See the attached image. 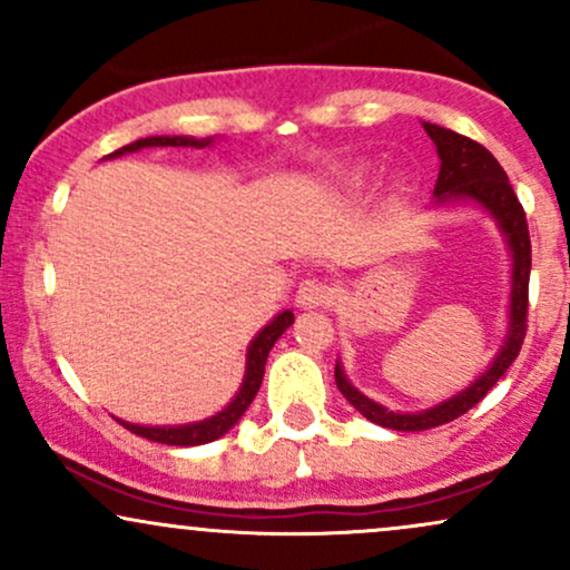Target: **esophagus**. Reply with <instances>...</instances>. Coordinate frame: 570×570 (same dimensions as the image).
Wrapping results in <instances>:
<instances>
[{
  "instance_id": "34e87169",
  "label": "esophagus",
  "mask_w": 570,
  "mask_h": 570,
  "mask_svg": "<svg viewBox=\"0 0 570 570\" xmlns=\"http://www.w3.org/2000/svg\"><path fill=\"white\" fill-rule=\"evenodd\" d=\"M332 286L322 278H305L299 281L297 289V305L299 307H322L332 303Z\"/></svg>"
}]
</instances>
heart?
Listing matches in <instances>:
<instances>
[{
	"instance_id": "heart-1",
	"label": "heart",
	"mask_w": 570,
	"mask_h": 570,
	"mask_svg": "<svg viewBox=\"0 0 570 570\" xmlns=\"http://www.w3.org/2000/svg\"><path fill=\"white\" fill-rule=\"evenodd\" d=\"M367 179H370V174L364 171V168H353V171L345 176V185H348L351 189H358V187L367 185Z\"/></svg>"
}]
</instances>
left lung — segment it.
Instances as JSON below:
<instances>
[{
  "mask_svg": "<svg viewBox=\"0 0 570 570\" xmlns=\"http://www.w3.org/2000/svg\"><path fill=\"white\" fill-rule=\"evenodd\" d=\"M431 141L436 144V155H440L442 166L440 176L434 185L436 203H450L455 198L480 203L493 214L499 222L501 233L507 235V244L512 248V305H509V335L503 340V348L493 364L482 372L476 381L463 389L461 394L450 396L448 402L436 404V407L423 412H394L385 410L383 404L372 402L356 391L343 375L340 364L335 367V383L348 402L362 412L364 417L377 426L394 429V431H426L442 423L455 421L463 412H469L482 396L501 381L503 372L512 367V362L520 356L522 340L528 332V281H531V235H528L525 212H522L520 200H517L512 185H509L507 171L499 166V160L488 153L482 144L469 139V136L455 134V130L434 126V122H423Z\"/></svg>",
  "mask_w": 570,
  "mask_h": 570,
  "instance_id": "1",
  "label": "left lung"
}]
</instances>
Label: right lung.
Masks as SVG:
<instances>
[{"label":"right lung","instance_id":"1","mask_svg":"<svg viewBox=\"0 0 570 570\" xmlns=\"http://www.w3.org/2000/svg\"><path fill=\"white\" fill-rule=\"evenodd\" d=\"M208 144H212V139H193V136H147V139H139L134 144H126V147L115 149V153L107 155V158H120V155L126 153H139L144 147H198L200 149V147H208ZM292 322H294L292 311L278 313V316L252 340V345H248V353H246V375H244V383H240V391L235 394L233 402L222 412H217L214 417H206V421L200 423H189V426H136V423H126L120 421V417H117V423H122L128 431L144 436V440H153L160 444H176V448H193V444H206V442L219 440L222 434H227V431L240 421V415H244L248 404L254 402L259 385H263L267 353H271L273 345H276V340L289 330Z\"/></svg>","mask_w":570,"mask_h":570}]
</instances>
